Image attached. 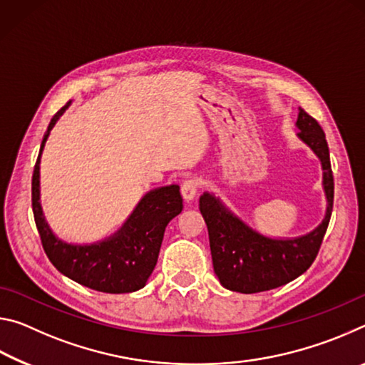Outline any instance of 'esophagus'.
Wrapping results in <instances>:
<instances>
[{
    "mask_svg": "<svg viewBox=\"0 0 365 365\" xmlns=\"http://www.w3.org/2000/svg\"><path fill=\"white\" fill-rule=\"evenodd\" d=\"M197 188H200V185H197L196 180H185L182 185V196L185 201H191L195 200V196L197 195Z\"/></svg>",
    "mask_w": 365,
    "mask_h": 365,
    "instance_id": "obj_1",
    "label": "esophagus"
}]
</instances>
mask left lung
Listing matches in <instances>:
<instances>
[{
	"instance_id": "obj_1",
	"label": "left lung",
	"mask_w": 365,
	"mask_h": 365,
	"mask_svg": "<svg viewBox=\"0 0 365 365\" xmlns=\"http://www.w3.org/2000/svg\"><path fill=\"white\" fill-rule=\"evenodd\" d=\"M298 138L320 159L327 197L322 224L302 237L270 238L251 228L228 209L220 197L202 193L200 211L205 217L211 245L212 265L220 285L238 293H259L287 285L311 267L322 245L333 209V174L330 153L322 127L299 108Z\"/></svg>"
}]
</instances>
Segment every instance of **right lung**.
I'll list each match as a JSON object with an SVG mask.
<instances>
[{"label":"right lung","mask_w":365,"mask_h":365,"mask_svg":"<svg viewBox=\"0 0 365 365\" xmlns=\"http://www.w3.org/2000/svg\"><path fill=\"white\" fill-rule=\"evenodd\" d=\"M71 103L53 115L43 137L32 177V209L43 250L61 274L86 288L103 293H132L146 285L156 267L165 227L182 212L178 185L148 191L123 225L106 240L72 245L59 240L49 228L40 202V160L49 132Z\"/></svg>","instance_id":"obj_1"}]
</instances>
